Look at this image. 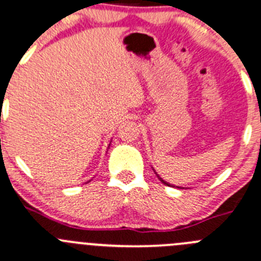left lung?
Here are the masks:
<instances>
[{
    "instance_id": "obj_1",
    "label": "left lung",
    "mask_w": 261,
    "mask_h": 261,
    "mask_svg": "<svg viewBox=\"0 0 261 261\" xmlns=\"http://www.w3.org/2000/svg\"><path fill=\"white\" fill-rule=\"evenodd\" d=\"M153 172H155V170H153ZM155 174H156V173H155ZM156 175H158V178H159V179L161 180V182L164 183V185H166V186H170V183H168V182H165V180H163V179H161V178H160V175H159V174H156ZM177 188H182V187H177Z\"/></svg>"
}]
</instances>
